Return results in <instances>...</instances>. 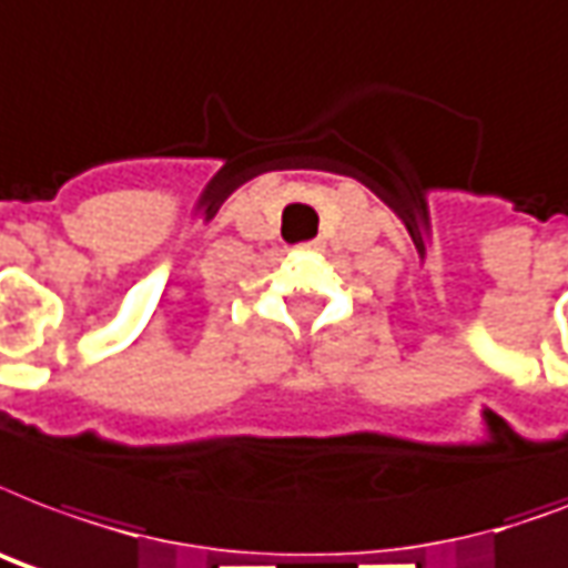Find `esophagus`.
Segmentation results:
<instances>
[{"label": "esophagus", "mask_w": 568, "mask_h": 568, "mask_svg": "<svg viewBox=\"0 0 568 568\" xmlns=\"http://www.w3.org/2000/svg\"><path fill=\"white\" fill-rule=\"evenodd\" d=\"M303 250H315V246H318V241H310V244H301Z\"/></svg>", "instance_id": "obj_1"}]
</instances>
